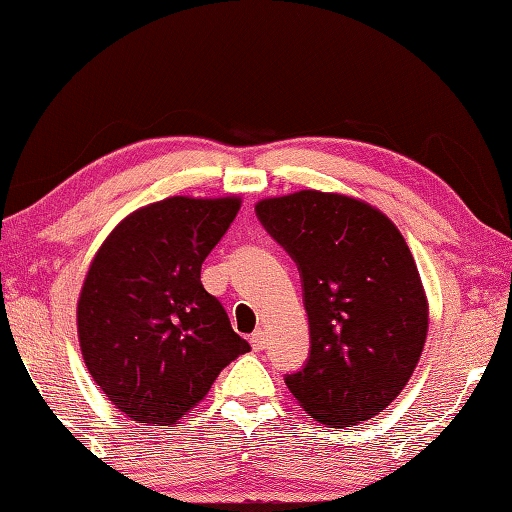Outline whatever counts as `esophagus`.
<instances>
[{"label": "esophagus", "mask_w": 512, "mask_h": 512, "mask_svg": "<svg viewBox=\"0 0 512 512\" xmlns=\"http://www.w3.org/2000/svg\"><path fill=\"white\" fill-rule=\"evenodd\" d=\"M266 333L264 330H255L253 335H250V346H253V350H264L266 348Z\"/></svg>", "instance_id": "1"}]
</instances>
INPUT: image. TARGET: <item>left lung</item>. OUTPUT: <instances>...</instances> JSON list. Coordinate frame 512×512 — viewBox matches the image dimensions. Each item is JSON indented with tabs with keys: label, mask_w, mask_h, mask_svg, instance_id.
<instances>
[{
	"label": "left lung",
	"mask_w": 512,
	"mask_h": 512,
	"mask_svg": "<svg viewBox=\"0 0 512 512\" xmlns=\"http://www.w3.org/2000/svg\"><path fill=\"white\" fill-rule=\"evenodd\" d=\"M255 210L302 277L310 357L286 377L290 393L328 428L379 415L408 384L428 335L426 290L404 235L342 193L297 190Z\"/></svg>",
	"instance_id": "left-lung-1"
}]
</instances>
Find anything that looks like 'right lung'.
<instances>
[{
	"mask_svg": "<svg viewBox=\"0 0 512 512\" xmlns=\"http://www.w3.org/2000/svg\"><path fill=\"white\" fill-rule=\"evenodd\" d=\"M242 197H168L124 217L88 266L77 302L84 364L110 404L170 426L250 350L202 284V264Z\"/></svg>",
	"mask_w": 512,
	"mask_h": 512,
	"instance_id": "1",
	"label": "right lung"
}]
</instances>
